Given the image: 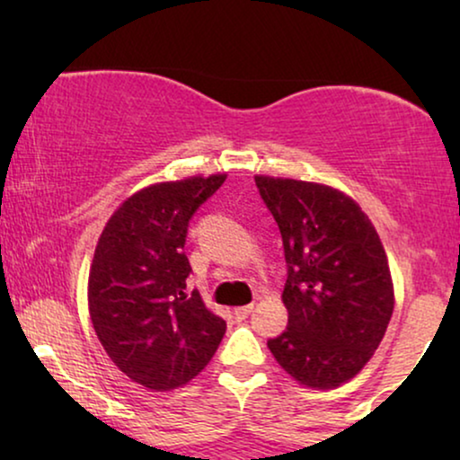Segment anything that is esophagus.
<instances>
[{"label": "esophagus", "mask_w": 460, "mask_h": 460, "mask_svg": "<svg viewBox=\"0 0 460 460\" xmlns=\"http://www.w3.org/2000/svg\"><path fill=\"white\" fill-rule=\"evenodd\" d=\"M251 312H253V304L243 305V307H234V316H236V320H244V318L249 316Z\"/></svg>", "instance_id": "34e87169"}]
</instances>
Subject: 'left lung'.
I'll use <instances>...</instances> for the list:
<instances>
[{"mask_svg": "<svg viewBox=\"0 0 460 460\" xmlns=\"http://www.w3.org/2000/svg\"><path fill=\"white\" fill-rule=\"evenodd\" d=\"M255 184L279 224L288 266V326L268 348L299 385L335 389L373 358L394 314L381 238L339 188L274 175Z\"/></svg>", "mask_w": 460, "mask_h": 460, "instance_id": "left-lung-1", "label": "left lung"}]
</instances>
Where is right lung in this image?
Instances as JSON below:
<instances>
[{
  "mask_svg": "<svg viewBox=\"0 0 460 460\" xmlns=\"http://www.w3.org/2000/svg\"><path fill=\"white\" fill-rule=\"evenodd\" d=\"M226 173L156 181L123 200L98 238L87 279L93 331L115 367L150 392H172L203 370L226 320L188 293V219Z\"/></svg>",
  "mask_w": 460,
  "mask_h": 460,
  "instance_id": "obj_1",
  "label": "right lung"
}]
</instances>
